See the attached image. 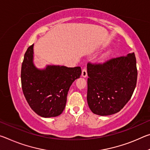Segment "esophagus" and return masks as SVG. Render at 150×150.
Segmentation results:
<instances>
[{
  "label": "esophagus",
  "instance_id": "esophagus-1",
  "mask_svg": "<svg viewBox=\"0 0 150 150\" xmlns=\"http://www.w3.org/2000/svg\"><path fill=\"white\" fill-rule=\"evenodd\" d=\"M82 77H87V69L86 68H83L82 70Z\"/></svg>",
  "mask_w": 150,
  "mask_h": 150
}]
</instances>
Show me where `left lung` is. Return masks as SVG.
Segmentation results:
<instances>
[{
  "label": "left lung",
  "instance_id": "1",
  "mask_svg": "<svg viewBox=\"0 0 150 150\" xmlns=\"http://www.w3.org/2000/svg\"><path fill=\"white\" fill-rule=\"evenodd\" d=\"M87 103L100 116L114 115L130 99L137 82L134 53L112 58L100 64L88 63Z\"/></svg>",
  "mask_w": 150,
  "mask_h": 150
}]
</instances>
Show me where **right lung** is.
<instances>
[{"label": "right lung", "instance_id": "add662e5", "mask_svg": "<svg viewBox=\"0 0 150 150\" xmlns=\"http://www.w3.org/2000/svg\"><path fill=\"white\" fill-rule=\"evenodd\" d=\"M34 44L24 54L21 69L22 88L30 107L44 118L60 115L65 107L68 91L80 77V67L47 65L40 69L34 65Z\"/></svg>", "mask_w": 150, "mask_h": 150}]
</instances>
